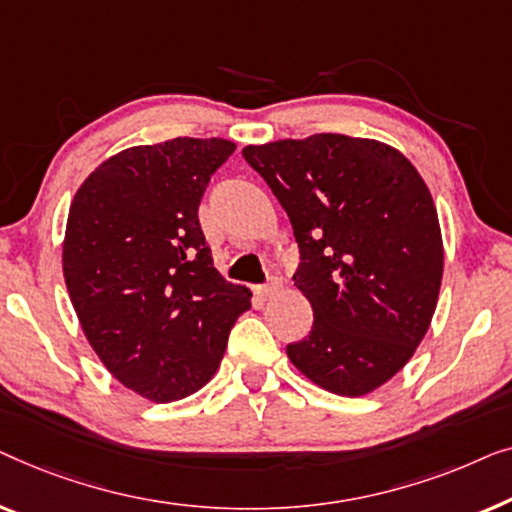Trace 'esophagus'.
<instances>
[{
    "instance_id": "obj_1",
    "label": "esophagus",
    "mask_w": 512,
    "mask_h": 512,
    "mask_svg": "<svg viewBox=\"0 0 512 512\" xmlns=\"http://www.w3.org/2000/svg\"><path fill=\"white\" fill-rule=\"evenodd\" d=\"M280 287H283V283H280V278L273 276V278H269V283L259 287V294H262L264 299H269V297H273V294L280 292Z\"/></svg>"
}]
</instances>
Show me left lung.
<instances>
[{"label":"left lung","mask_w":512,"mask_h":512,"mask_svg":"<svg viewBox=\"0 0 512 512\" xmlns=\"http://www.w3.org/2000/svg\"><path fill=\"white\" fill-rule=\"evenodd\" d=\"M292 222L294 285L313 308L287 357L308 380L364 397L399 373L434 318L443 239L431 192L397 148L313 134L246 146Z\"/></svg>","instance_id":"1"}]
</instances>
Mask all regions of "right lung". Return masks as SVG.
<instances>
[{"label":"right lung","instance_id":"obj_1","mask_svg":"<svg viewBox=\"0 0 512 512\" xmlns=\"http://www.w3.org/2000/svg\"><path fill=\"white\" fill-rule=\"evenodd\" d=\"M227 139L134 146L99 164L71 201L62 269L83 334L129 390L185 399L215 376L248 287L213 266L197 211Z\"/></svg>","mask_w":512,"mask_h":512}]
</instances>
